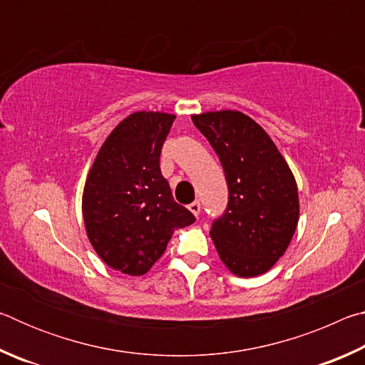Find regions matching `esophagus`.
I'll list each match as a JSON object with an SVG mask.
<instances>
[{"label":"esophagus","mask_w":365,"mask_h":365,"mask_svg":"<svg viewBox=\"0 0 365 365\" xmlns=\"http://www.w3.org/2000/svg\"><path fill=\"white\" fill-rule=\"evenodd\" d=\"M188 209H190V211L193 212V214L196 215V217H197V215H200V212H201V205H200V201H193V202H191V205L188 206Z\"/></svg>","instance_id":"esophagus-1"}]
</instances>
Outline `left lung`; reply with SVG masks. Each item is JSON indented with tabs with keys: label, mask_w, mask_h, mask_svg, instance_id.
<instances>
[{
	"label": "left lung",
	"mask_w": 365,
	"mask_h": 365,
	"mask_svg": "<svg viewBox=\"0 0 365 365\" xmlns=\"http://www.w3.org/2000/svg\"><path fill=\"white\" fill-rule=\"evenodd\" d=\"M225 172L228 206L211 238L220 261L237 277L265 274L285 255L299 220L292 169L267 132L240 110L191 115Z\"/></svg>",
	"instance_id": "left-lung-1"
}]
</instances>
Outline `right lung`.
<instances>
[{"label": "right lung", "instance_id": "right-lung-1", "mask_svg": "<svg viewBox=\"0 0 365 365\" xmlns=\"http://www.w3.org/2000/svg\"><path fill=\"white\" fill-rule=\"evenodd\" d=\"M175 115L138 110L109 133L86 175V237L104 264L143 275L164 255L177 228L195 215L174 201L159 156Z\"/></svg>", "mask_w": 365, "mask_h": 365}]
</instances>
